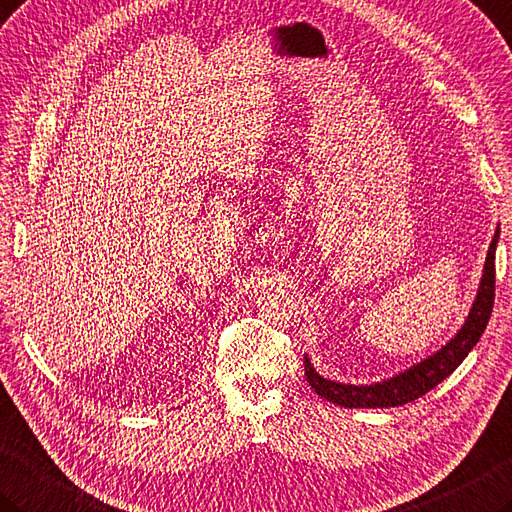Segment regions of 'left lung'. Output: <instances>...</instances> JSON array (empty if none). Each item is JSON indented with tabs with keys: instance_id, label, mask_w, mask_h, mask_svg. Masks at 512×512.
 Returning a JSON list of instances; mask_svg holds the SVG:
<instances>
[{
	"instance_id": "1",
	"label": "left lung",
	"mask_w": 512,
	"mask_h": 512,
	"mask_svg": "<svg viewBox=\"0 0 512 512\" xmlns=\"http://www.w3.org/2000/svg\"><path fill=\"white\" fill-rule=\"evenodd\" d=\"M497 237H499V230L495 233L493 242H490L482 284H479L477 299L473 308H470L466 324L455 335V339H450L439 353L424 359L422 364L413 366L410 370H406V373L395 375L393 379H386V382L373 384V386H346V384L330 382V379H324L315 373L306 357L304 370H306V382L310 384V388H315V393L319 397H324L326 402H333L344 408H395V406H404L408 402H415V399L426 395L428 390H433L437 384H442L444 379L464 362V357L479 342V337H482V333L488 326L490 313H493Z\"/></svg>"
}]
</instances>
